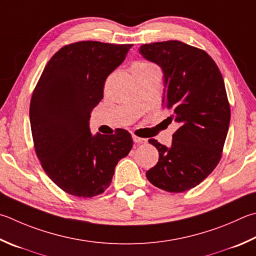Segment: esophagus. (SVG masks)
<instances>
[{"instance_id": "esophagus-1", "label": "esophagus", "mask_w": 256, "mask_h": 256, "mask_svg": "<svg viewBox=\"0 0 256 256\" xmlns=\"http://www.w3.org/2000/svg\"><path fill=\"white\" fill-rule=\"evenodd\" d=\"M132 138H133V141H134V143H136V144H142V143H146V138H140V136H133Z\"/></svg>"}]
</instances>
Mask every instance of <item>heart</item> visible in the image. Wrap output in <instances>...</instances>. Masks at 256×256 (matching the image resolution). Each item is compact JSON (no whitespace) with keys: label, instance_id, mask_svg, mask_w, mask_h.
<instances>
[{"label":"heart","instance_id":"obj_1","mask_svg":"<svg viewBox=\"0 0 256 256\" xmlns=\"http://www.w3.org/2000/svg\"><path fill=\"white\" fill-rule=\"evenodd\" d=\"M151 68H158L156 64H153L151 62H136L134 64V66L132 69H151Z\"/></svg>","mask_w":256,"mask_h":256}]
</instances>
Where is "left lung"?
I'll return each instance as SVG.
<instances>
[{
	"label": "left lung",
	"mask_w": 256,
	"mask_h": 256,
	"mask_svg": "<svg viewBox=\"0 0 256 256\" xmlns=\"http://www.w3.org/2000/svg\"><path fill=\"white\" fill-rule=\"evenodd\" d=\"M140 54L164 72L162 106L171 112L170 122L179 124L170 148L148 140L159 151V161L146 178L166 192H187L220 161L230 120L224 80L206 51L181 41L142 44Z\"/></svg>",
	"instance_id": "8db88e82"
}]
</instances>
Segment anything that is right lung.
I'll return each mask as SVG.
<instances>
[{
  "label": "right lung",
  "mask_w": 256,
  "mask_h": 256,
  "mask_svg": "<svg viewBox=\"0 0 256 256\" xmlns=\"http://www.w3.org/2000/svg\"><path fill=\"white\" fill-rule=\"evenodd\" d=\"M132 44L78 41L56 52L30 102V124L41 166L60 189L76 197L100 194L115 166L131 151L125 130L92 136V110L103 98L106 78L124 62Z\"/></svg>",
  "instance_id": "obj_1"
}]
</instances>
